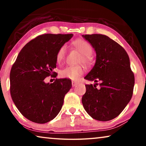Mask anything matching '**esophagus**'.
Listing matches in <instances>:
<instances>
[{
	"label": "esophagus",
	"instance_id": "1",
	"mask_svg": "<svg viewBox=\"0 0 146 146\" xmlns=\"http://www.w3.org/2000/svg\"><path fill=\"white\" fill-rule=\"evenodd\" d=\"M78 82H77V81H72V86H73V87H74V86H76V85H77L78 84Z\"/></svg>",
	"mask_w": 146,
	"mask_h": 146
}]
</instances>
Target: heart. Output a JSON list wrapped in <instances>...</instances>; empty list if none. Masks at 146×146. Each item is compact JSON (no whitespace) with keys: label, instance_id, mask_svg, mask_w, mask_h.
Instances as JSON below:
<instances>
[{"label":"heart","instance_id":"heart-1","mask_svg":"<svg viewBox=\"0 0 146 146\" xmlns=\"http://www.w3.org/2000/svg\"><path fill=\"white\" fill-rule=\"evenodd\" d=\"M73 45L78 49L80 52L82 54V58L81 61L84 63L88 64L90 62V55L92 53V47L87 41L82 39H78L73 42ZM66 51V46H62L58 49L56 53V60L60 62L63 60ZM84 70L80 66H68L60 71L61 77L69 78L73 80H78L79 76L84 73Z\"/></svg>","mask_w":146,"mask_h":146}]
</instances>
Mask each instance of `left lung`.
Here are the masks:
<instances>
[{"label":"left lung","instance_id":"1","mask_svg":"<svg viewBox=\"0 0 146 146\" xmlns=\"http://www.w3.org/2000/svg\"><path fill=\"white\" fill-rule=\"evenodd\" d=\"M96 52V62L84 78L97 82L86 85L82 98L89 115L99 121L112 120L120 114L133 95L135 76L127 53L120 44L101 34L82 35Z\"/></svg>","mask_w":146,"mask_h":146}]
</instances>
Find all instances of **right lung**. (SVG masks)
<instances>
[{
  "label": "right lung",
  "instance_id": "obj_1",
  "mask_svg": "<svg viewBox=\"0 0 146 146\" xmlns=\"http://www.w3.org/2000/svg\"><path fill=\"white\" fill-rule=\"evenodd\" d=\"M73 34H44L27 43L19 53L10 71V93L15 105L31 122L44 123L61 110L64 96L72 86L68 78L44 82L56 68L58 49Z\"/></svg>",
  "mask_w": 146,
  "mask_h": 146
}]
</instances>
